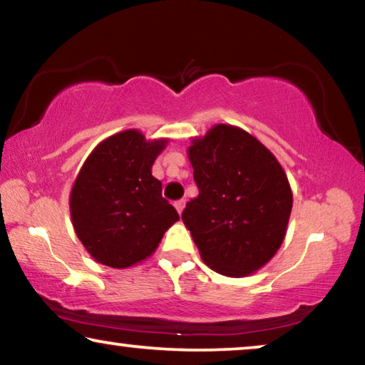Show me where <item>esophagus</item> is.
Segmentation results:
<instances>
[{"label": "esophagus", "instance_id": "34e87169", "mask_svg": "<svg viewBox=\"0 0 365 365\" xmlns=\"http://www.w3.org/2000/svg\"><path fill=\"white\" fill-rule=\"evenodd\" d=\"M173 205H175L177 212H178V213H182V212H183V208H185V200H177V202L173 203Z\"/></svg>", "mask_w": 365, "mask_h": 365}]
</instances>
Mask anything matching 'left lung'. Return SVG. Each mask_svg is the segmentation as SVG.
Listing matches in <instances>:
<instances>
[{"label":"left lung","mask_w":365,"mask_h":365,"mask_svg":"<svg viewBox=\"0 0 365 365\" xmlns=\"http://www.w3.org/2000/svg\"><path fill=\"white\" fill-rule=\"evenodd\" d=\"M198 197L182 213L200 256L230 278L268 263L283 243L292 208L276 157L240 127L218 124L188 148Z\"/></svg>","instance_id":"obj_1"}]
</instances>
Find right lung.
<instances>
[{"label":"right lung","mask_w":365,"mask_h":365,"mask_svg":"<svg viewBox=\"0 0 365 365\" xmlns=\"http://www.w3.org/2000/svg\"><path fill=\"white\" fill-rule=\"evenodd\" d=\"M167 142L145 140L129 129L102 140L82 165L71 190V218L81 243L101 264L120 269L140 263L180 220L152 175Z\"/></svg>","instance_id":"obj_1"}]
</instances>
